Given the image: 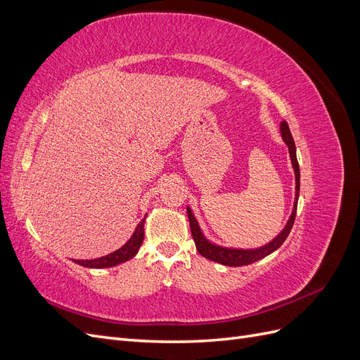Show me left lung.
<instances>
[{"label": "left lung", "instance_id": "8db88e82", "mask_svg": "<svg viewBox=\"0 0 360 360\" xmlns=\"http://www.w3.org/2000/svg\"><path fill=\"white\" fill-rule=\"evenodd\" d=\"M281 132H282V138H284L285 144L288 146L290 150V158H291V163L294 168V174H296V200H294V207H292V213L290 216V219L285 225L282 233L271 240L269 245L258 248V249H250V250H243V249H226V248H221L216 246L213 243H210L209 240H205V237L202 236L198 222L195 219L191 209H188V217H189V224H191V233H192V238L195 242V246H197L198 252L205 257L207 259H212L214 263H219L224 266H231V267H240V266H246V264H252L255 261L267 257L269 254L276 250L282 243L285 242V238L288 237L294 219H296V212H297V198H299V191H300V171H299V162L296 158V146H294V139L292 135L290 132V127L287 124V122L281 123Z\"/></svg>", "mask_w": 360, "mask_h": 360}]
</instances>
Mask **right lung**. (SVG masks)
<instances>
[{"mask_svg": "<svg viewBox=\"0 0 360 360\" xmlns=\"http://www.w3.org/2000/svg\"><path fill=\"white\" fill-rule=\"evenodd\" d=\"M144 219H146V217H144ZM144 219L138 224L134 236L130 237V240L123 248L117 249L115 252H112L110 255L101 257V258H96V259H75V263H78L79 266H84V267H90V269H103V267L117 266L120 263H124V261L130 259L138 252L139 246L143 245V240H144Z\"/></svg>", "mask_w": 360, "mask_h": 360, "instance_id": "right-lung-1", "label": "right lung"}]
</instances>
